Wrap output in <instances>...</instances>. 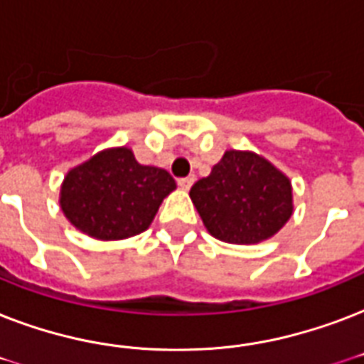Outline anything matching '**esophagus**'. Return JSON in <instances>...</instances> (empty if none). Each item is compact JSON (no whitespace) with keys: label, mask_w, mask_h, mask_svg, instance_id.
Wrapping results in <instances>:
<instances>
[{"label":"esophagus","mask_w":364,"mask_h":364,"mask_svg":"<svg viewBox=\"0 0 364 364\" xmlns=\"http://www.w3.org/2000/svg\"><path fill=\"white\" fill-rule=\"evenodd\" d=\"M194 183V176H188V177H179L177 179V185L183 188V191H188V188L193 187Z\"/></svg>","instance_id":"1"}]
</instances>
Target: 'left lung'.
<instances>
[{
  "label": "left lung",
  "instance_id": "8db88e82",
  "mask_svg": "<svg viewBox=\"0 0 364 364\" xmlns=\"http://www.w3.org/2000/svg\"><path fill=\"white\" fill-rule=\"evenodd\" d=\"M213 238L251 245L272 238L293 215V187L282 170L253 151L230 149L191 188Z\"/></svg>",
  "mask_w": 364,
  "mask_h": 364
}]
</instances>
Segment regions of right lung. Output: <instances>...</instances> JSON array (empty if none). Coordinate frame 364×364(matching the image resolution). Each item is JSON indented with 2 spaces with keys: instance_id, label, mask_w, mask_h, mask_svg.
<instances>
[{
  "instance_id": "right-lung-1",
  "label": "right lung",
  "mask_w": 364,
  "mask_h": 364,
  "mask_svg": "<svg viewBox=\"0 0 364 364\" xmlns=\"http://www.w3.org/2000/svg\"><path fill=\"white\" fill-rule=\"evenodd\" d=\"M176 187L168 171L139 164L132 149L109 147L65 173L60 208L82 234L115 242L147 230Z\"/></svg>"
}]
</instances>
